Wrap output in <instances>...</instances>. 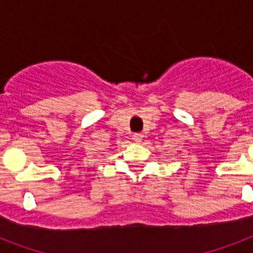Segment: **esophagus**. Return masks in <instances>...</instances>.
I'll return each mask as SVG.
<instances>
[{
    "mask_svg": "<svg viewBox=\"0 0 253 253\" xmlns=\"http://www.w3.org/2000/svg\"><path fill=\"white\" fill-rule=\"evenodd\" d=\"M132 139L135 141H137V143H140V141L143 140V135H141V133H133Z\"/></svg>",
    "mask_w": 253,
    "mask_h": 253,
    "instance_id": "esophagus-1",
    "label": "esophagus"
}]
</instances>
